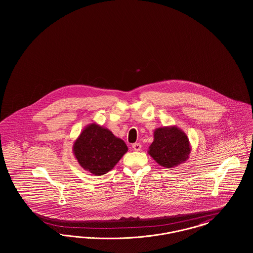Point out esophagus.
Masks as SVG:
<instances>
[{
    "label": "esophagus",
    "mask_w": 253,
    "mask_h": 253,
    "mask_svg": "<svg viewBox=\"0 0 253 253\" xmlns=\"http://www.w3.org/2000/svg\"><path fill=\"white\" fill-rule=\"evenodd\" d=\"M132 149L134 150V151H136V152H138V151H140L141 150V144L140 143H133L132 145Z\"/></svg>",
    "instance_id": "1"
}]
</instances>
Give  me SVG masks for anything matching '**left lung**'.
<instances>
[{
    "instance_id": "left-lung-1",
    "label": "left lung",
    "mask_w": 253,
    "mask_h": 253,
    "mask_svg": "<svg viewBox=\"0 0 253 253\" xmlns=\"http://www.w3.org/2000/svg\"><path fill=\"white\" fill-rule=\"evenodd\" d=\"M192 146L180 128L171 125L159 127L154 131V141L150 145L148 154L160 166L174 168L189 159Z\"/></svg>"
}]
</instances>
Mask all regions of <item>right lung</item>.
Masks as SVG:
<instances>
[{"label":"right lung","mask_w":253,"mask_h":253,"mask_svg":"<svg viewBox=\"0 0 253 253\" xmlns=\"http://www.w3.org/2000/svg\"><path fill=\"white\" fill-rule=\"evenodd\" d=\"M127 152L128 147L121 138L96 122L85 126L73 144L80 166L95 175L107 173Z\"/></svg>","instance_id":"obj_1"}]
</instances>
